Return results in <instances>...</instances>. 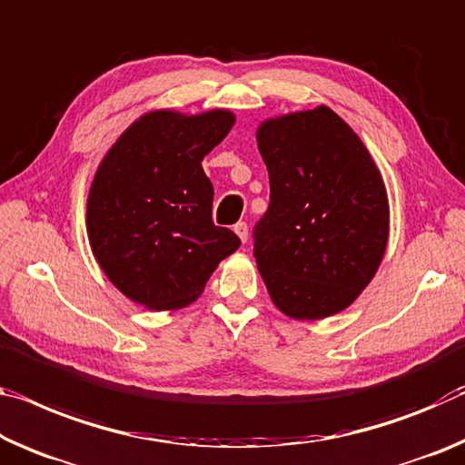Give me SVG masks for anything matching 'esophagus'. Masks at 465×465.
<instances>
[{
	"mask_svg": "<svg viewBox=\"0 0 465 465\" xmlns=\"http://www.w3.org/2000/svg\"><path fill=\"white\" fill-rule=\"evenodd\" d=\"M233 232H235V235H238V238H240L242 242L248 240V225L244 223V221H240V223H235V225H233Z\"/></svg>",
	"mask_w": 465,
	"mask_h": 465,
	"instance_id": "1",
	"label": "esophagus"
}]
</instances>
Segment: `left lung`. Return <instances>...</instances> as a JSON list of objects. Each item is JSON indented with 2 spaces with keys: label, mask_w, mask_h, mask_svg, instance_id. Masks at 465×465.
Wrapping results in <instances>:
<instances>
[{
  "label": "left lung",
  "mask_w": 465,
  "mask_h": 465,
  "mask_svg": "<svg viewBox=\"0 0 465 465\" xmlns=\"http://www.w3.org/2000/svg\"><path fill=\"white\" fill-rule=\"evenodd\" d=\"M256 143L271 203L254 227V259L279 311L327 319L372 282L389 242V198L377 163L333 109L261 122Z\"/></svg>",
  "instance_id": "8db88e82"
}]
</instances>
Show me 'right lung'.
<instances>
[{
    "mask_svg": "<svg viewBox=\"0 0 465 465\" xmlns=\"http://www.w3.org/2000/svg\"><path fill=\"white\" fill-rule=\"evenodd\" d=\"M235 124L230 109H154L122 132L94 172L88 244L101 271L149 311H178L201 296L240 238L211 219L203 159Z\"/></svg>",
    "mask_w": 465,
    "mask_h": 465,
    "instance_id": "add662e5",
    "label": "right lung"
}]
</instances>
